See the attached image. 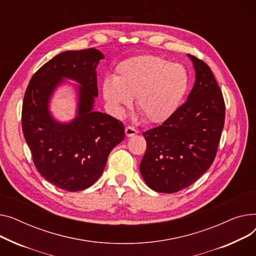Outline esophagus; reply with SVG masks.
Returning a JSON list of instances; mask_svg holds the SVG:
<instances>
[{
	"instance_id": "obj_1",
	"label": "esophagus",
	"mask_w": 256,
	"mask_h": 256,
	"mask_svg": "<svg viewBox=\"0 0 256 256\" xmlns=\"http://www.w3.org/2000/svg\"><path fill=\"white\" fill-rule=\"evenodd\" d=\"M125 133H126V136H127V138H131V136H134V135L138 134V130L134 129L133 127L127 126V127L125 128Z\"/></svg>"
}]
</instances>
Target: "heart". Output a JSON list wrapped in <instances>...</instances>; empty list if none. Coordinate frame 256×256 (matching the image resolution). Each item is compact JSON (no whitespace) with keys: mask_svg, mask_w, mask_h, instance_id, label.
I'll use <instances>...</instances> for the list:
<instances>
[{"mask_svg":"<svg viewBox=\"0 0 256 256\" xmlns=\"http://www.w3.org/2000/svg\"><path fill=\"white\" fill-rule=\"evenodd\" d=\"M190 88V75L181 64L157 56H138L120 63L114 78L102 82V94L110 112L122 116L136 98L138 110L150 123L170 118Z\"/></svg>","mask_w":256,"mask_h":256,"instance_id":"b5f03b06","label":"heart"}]
</instances>
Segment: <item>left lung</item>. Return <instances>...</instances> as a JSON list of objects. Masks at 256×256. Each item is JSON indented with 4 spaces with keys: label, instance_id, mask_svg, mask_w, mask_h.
<instances>
[{
    "label": "left lung",
    "instance_id": "1",
    "mask_svg": "<svg viewBox=\"0 0 256 256\" xmlns=\"http://www.w3.org/2000/svg\"><path fill=\"white\" fill-rule=\"evenodd\" d=\"M187 56L195 70L187 101L162 125L142 133L146 150L140 170L156 192L174 193L200 178L215 159L224 126L225 104L212 70Z\"/></svg>",
    "mask_w": 256,
    "mask_h": 256
}]
</instances>
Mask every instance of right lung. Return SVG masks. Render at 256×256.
Listing matches in <instances>:
<instances>
[{
	"label": "right lung",
	"instance_id": "obj_1",
	"mask_svg": "<svg viewBox=\"0 0 256 256\" xmlns=\"http://www.w3.org/2000/svg\"><path fill=\"white\" fill-rule=\"evenodd\" d=\"M103 58L96 48L58 54L33 75L24 94L22 126L35 166L46 181L66 191L91 187L112 150L125 138L122 122L94 110L96 68ZM65 79L79 84L78 108L76 118L63 124L52 116L49 102Z\"/></svg>",
	"mask_w": 256,
	"mask_h": 256
}]
</instances>
